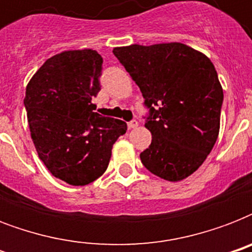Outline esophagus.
Instances as JSON below:
<instances>
[{"label":"esophagus","mask_w":252,"mask_h":252,"mask_svg":"<svg viewBox=\"0 0 252 252\" xmlns=\"http://www.w3.org/2000/svg\"><path fill=\"white\" fill-rule=\"evenodd\" d=\"M137 126H138L137 120H132V122L128 123V128H129V129H134V128H137Z\"/></svg>","instance_id":"34e87169"}]
</instances>
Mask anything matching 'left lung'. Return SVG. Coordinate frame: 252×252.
<instances>
[{"instance_id":"left-lung-1","label":"left lung","mask_w":252,"mask_h":252,"mask_svg":"<svg viewBox=\"0 0 252 252\" xmlns=\"http://www.w3.org/2000/svg\"><path fill=\"white\" fill-rule=\"evenodd\" d=\"M149 110L145 126L152 144L140 154L152 174L186 179L213 149L220 132L223 91L215 65L182 43L114 48Z\"/></svg>"}]
</instances>
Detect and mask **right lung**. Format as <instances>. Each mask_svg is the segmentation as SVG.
Wrapping results in <instances>:
<instances>
[{
  "label": "right lung",
  "instance_id": "add662e5",
  "mask_svg": "<svg viewBox=\"0 0 252 252\" xmlns=\"http://www.w3.org/2000/svg\"><path fill=\"white\" fill-rule=\"evenodd\" d=\"M103 59L96 51H65L48 59L26 87L25 107L39 158L51 174L86 186L106 171L123 120L94 112Z\"/></svg>",
  "mask_w": 252,
  "mask_h": 252
}]
</instances>
